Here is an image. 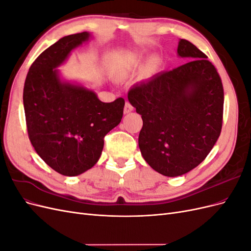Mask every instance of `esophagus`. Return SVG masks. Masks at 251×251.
I'll return each mask as SVG.
<instances>
[{
	"mask_svg": "<svg viewBox=\"0 0 251 251\" xmlns=\"http://www.w3.org/2000/svg\"><path fill=\"white\" fill-rule=\"evenodd\" d=\"M133 105L128 102V101H126V104H125V113L126 114H127V113H130V112H132L133 111Z\"/></svg>",
	"mask_w": 251,
	"mask_h": 251,
	"instance_id": "34e87169",
	"label": "esophagus"
}]
</instances>
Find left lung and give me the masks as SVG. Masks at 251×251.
<instances>
[{
    "label": "left lung",
    "mask_w": 251,
    "mask_h": 251,
    "mask_svg": "<svg viewBox=\"0 0 251 251\" xmlns=\"http://www.w3.org/2000/svg\"><path fill=\"white\" fill-rule=\"evenodd\" d=\"M178 54L192 60L128 90L143 125L139 149L149 165L168 177L198 166L214 148L223 125L224 90L207 55L187 40Z\"/></svg>",
    "instance_id": "obj_1"
}]
</instances>
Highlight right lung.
I'll use <instances>...</instances> for the list:
<instances>
[{
  "label": "right lung",
  "instance_id": "add662e5",
  "mask_svg": "<svg viewBox=\"0 0 251 251\" xmlns=\"http://www.w3.org/2000/svg\"><path fill=\"white\" fill-rule=\"evenodd\" d=\"M89 36L67 35L42 52L30 67L23 92L28 137L43 160L64 176L92 168L101 155L104 136L124 115L123 97L102 102L93 91L58 78L55 68Z\"/></svg>",
  "mask_w": 251,
  "mask_h": 251
}]
</instances>
